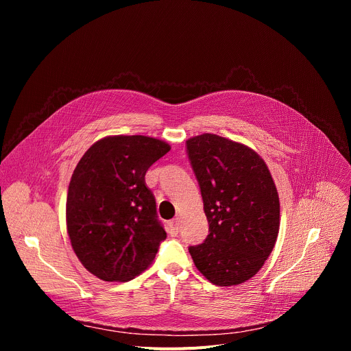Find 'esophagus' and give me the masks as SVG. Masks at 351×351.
<instances>
[{
  "instance_id": "obj_1",
  "label": "esophagus",
  "mask_w": 351,
  "mask_h": 351,
  "mask_svg": "<svg viewBox=\"0 0 351 351\" xmlns=\"http://www.w3.org/2000/svg\"><path fill=\"white\" fill-rule=\"evenodd\" d=\"M179 229H180V228H179V221H178V218L169 222V229H168V232H169V234H171L172 237L178 236V233H179Z\"/></svg>"
}]
</instances>
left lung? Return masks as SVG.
I'll return each instance as SVG.
<instances>
[{
	"instance_id": "left-lung-1",
	"label": "left lung",
	"mask_w": 351,
	"mask_h": 351,
	"mask_svg": "<svg viewBox=\"0 0 351 351\" xmlns=\"http://www.w3.org/2000/svg\"><path fill=\"white\" fill-rule=\"evenodd\" d=\"M210 233L189 247L197 269L217 286L253 278L279 233V195L264 160L250 147L204 133L186 141Z\"/></svg>"
}]
</instances>
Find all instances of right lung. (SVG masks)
I'll return each mask as SVG.
<instances>
[{"label":"right lung","instance_id":"right-lung-1","mask_svg":"<svg viewBox=\"0 0 351 351\" xmlns=\"http://www.w3.org/2000/svg\"><path fill=\"white\" fill-rule=\"evenodd\" d=\"M171 145L148 136H108L76 165L66 229L83 267L106 282H128L156 258L167 239L145 172Z\"/></svg>","mask_w":351,"mask_h":351}]
</instances>
